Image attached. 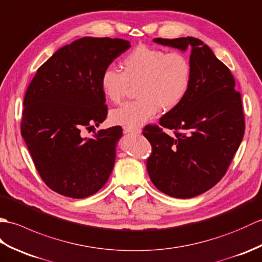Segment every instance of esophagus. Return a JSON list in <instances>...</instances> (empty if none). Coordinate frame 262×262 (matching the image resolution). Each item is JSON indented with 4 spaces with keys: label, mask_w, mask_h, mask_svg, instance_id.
<instances>
[{
    "label": "esophagus",
    "mask_w": 262,
    "mask_h": 262,
    "mask_svg": "<svg viewBox=\"0 0 262 262\" xmlns=\"http://www.w3.org/2000/svg\"><path fill=\"white\" fill-rule=\"evenodd\" d=\"M123 131L125 133H132V135H139V133H141V129H139V127H130V126H123Z\"/></svg>",
    "instance_id": "esophagus-1"
}]
</instances>
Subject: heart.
Instances as JSON below:
<instances>
[{
    "label": "heart",
    "instance_id": "heart-1",
    "mask_svg": "<svg viewBox=\"0 0 262 262\" xmlns=\"http://www.w3.org/2000/svg\"><path fill=\"white\" fill-rule=\"evenodd\" d=\"M122 72L113 67L103 71L100 86L110 102L119 104L130 85L136 86L137 100L115 108L110 115L112 123L137 127L162 111L176 108L190 86L191 65L182 52L139 45L121 61Z\"/></svg>",
    "mask_w": 262,
    "mask_h": 262
}]
</instances>
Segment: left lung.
<instances>
[{"label": "left lung", "mask_w": 262, "mask_h": 262, "mask_svg": "<svg viewBox=\"0 0 262 262\" xmlns=\"http://www.w3.org/2000/svg\"><path fill=\"white\" fill-rule=\"evenodd\" d=\"M154 41L190 49L191 80L184 101L162 116L160 125L143 127L152 148L147 170L162 193L190 199L222 179L240 147L246 129L241 94L234 90L230 69L202 40L187 37ZM164 128L174 135H167Z\"/></svg>", "instance_id": "left-lung-1"}]
</instances>
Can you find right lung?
I'll list each match as a JSON object with an SVG mask.
<instances>
[{"label":"right lung","mask_w":262,"mask_h":262,"mask_svg":"<svg viewBox=\"0 0 262 262\" xmlns=\"http://www.w3.org/2000/svg\"><path fill=\"white\" fill-rule=\"evenodd\" d=\"M130 48L123 39L84 37L40 66L23 101L21 135L38 173L56 193L85 199L111 175L121 126L85 138L106 119L103 71Z\"/></svg>","instance_id":"1"}]
</instances>
